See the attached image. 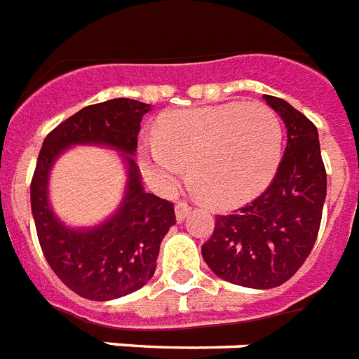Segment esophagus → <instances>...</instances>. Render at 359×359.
Returning <instances> with one entry per match:
<instances>
[{"label": "esophagus", "instance_id": "esophagus-1", "mask_svg": "<svg viewBox=\"0 0 359 359\" xmlns=\"http://www.w3.org/2000/svg\"><path fill=\"white\" fill-rule=\"evenodd\" d=\"M174 212H176V220L177 222H183L187 216L191 215V207L183 203V201H177L176 207H174Z\"/></svg>", "mask_w": 359, "mask_h": 359}]
</instances>
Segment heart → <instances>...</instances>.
Returning <instances> with one entry per match:
<instances>
[{"label": "heart", "instance_id": "heart-1", "mask_svg": "<svg viewBox=\"0 0 359 359\" xmlns=\"http://www.w3.org/2000/svg\"><path fill=\"white\" fill-rule=\"evenodd\" d=\"M284 130L271 106L226 102L168 111L158 135L139 143V163L159 192H172L191 165V180L212 205L235 207L273 180Z\"/></svg>", "mask_w": 359, "mask_h": 359}]
</instances>
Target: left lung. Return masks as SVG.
I'll return each instance as SVG.
<instances>
[{
	"mask_svg": "<svg viewBox=\"0 0 359 359\" xmlns=\"http://www.w3.org/2000/svg\"><path fill=\"white\" fill-rule=\"evenodd\" d=\"M283 119L288 143L271 185L233 215L216 216L201 245L212 273L244 288L268 290L292 277L312 251L327 198L318 128L290 102L262 95Z\"/></svg>",
	"mask_w": 359,
	"mask_h": 359,
	"instance_id": "left-lung-1",
	"label": "left lung"
}]
</instances>
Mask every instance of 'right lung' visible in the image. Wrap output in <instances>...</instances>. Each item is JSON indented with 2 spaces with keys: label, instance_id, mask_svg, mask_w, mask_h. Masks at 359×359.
I'll return each mask as SVG.
<instances>
[{
  "label": "right lung",
  "instance_id": "add662e5",
  "mask_svg": "<svg viewBox=\"0 0 359 359\" xmlns=\"http://www.w3.org/2000/svg\"><path fill=\"white\" fill-rule=\"evenodd\" d=\"M150 104L111 99L86 106L58 124L41 144L31 183V209L47 264L67 288L91 301L137 292L152 279L163 236L176 224L174 205L144 191L133 161ZM100 146L120 154L127 183L118 209L95 226H67L48 200L55 161L71 147Z\"/></svg>",
  "mask_w": 359,
  "mask_h": 359
}]
</instances>
